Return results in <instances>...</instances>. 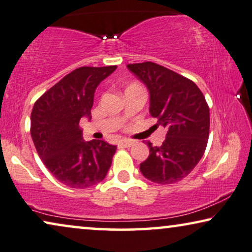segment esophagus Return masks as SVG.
<instances>
[{
  "label": "esophagus",
  "mask_w": 252,
  "mask_h": 252,
  "mask_svg": "<svg viewBox=\"0 0 252 252\" xmlns=\"http://www.w3.org/2000/svg\"><path fill=\"white\" fill-rule=\"evenodd\" d=\"M120 145H121V146H123V147H131L133 145V143L131 140H121L120 141Z\"/></svg>",
  "instance_id": "34e87169"
}]
</instances>
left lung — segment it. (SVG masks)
Masks as SVG:
<instances>
[{
  "label": "left lung",
  "instance_id": "left-lung-1",
  "mask_svg": "<svg viewBox=\"0 0 252 252\" xmlns=\"http://www.w3.org/2000/svg\"><path fill=\"white\" fill-rule=\"evenodd\" d=\"M150 91V113L168 129L161 146L140 163L145 178L161 185L180 182L203 157L210 129L209 106L193 81L152 62L126 65Z\"/></svg>",
  "mask_w": 252,
  "mask_h": 252
}]
</instances>
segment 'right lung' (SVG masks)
<instances>
[{
	"instance_id": "obj_1",
	"label": "right lung",
	"mask_w": 252,
	"mask_h": 252,
	"mask_svg": "<svg viewBox=\"0 0 252 252\" xmlns=\"http://www.w3.org/2000/svg\"><path fill=\"white\" fill-rule=\"evenodd\" d=\"M115 69H74L34 104L31 134L38 157L57 180L72 189L97 185L111 168L116 146L104 140L84 141L80 120L90 119L95 89Z\"/></svg>"
}]
</instances>
